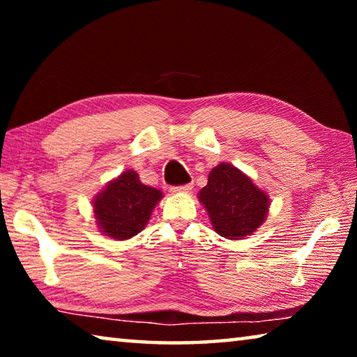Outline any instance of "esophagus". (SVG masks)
<instances>
[{"label":"esophagus","instance_id":"1","mask_svg":"<svg viewBox=\"0 0 357 357\" xmlns=\"http://www.w3.org/2000/svg\"><path fill=\"white\" fill-rule=\"evenodd\" d=\"M193 189V184L189 183V184H184V185H176V187H172V192L173 193H187L190 192Z\"/></svg>","mask_w":357,"mask_h":357}]
</instances>
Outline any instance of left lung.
<instances>
[{
    "mask_svg": "<svg viewBox=\"0 0 357 357\" xmlns=\"http://www.w3.org/2000/svg\"><path fill=\"white\" fill-rule=\"evenodd\" d=\"M198 198L215 231L233 241L257 231L269 209V197L249 176L225 162L211 170L208 184Z\"/></svg>",
    "mask_w": 357,
    "mask_h": 357,
    "instance_id": "1",
    "label": "left lung"
}]
</instances>
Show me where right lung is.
Returning <instances> with one entry per match:
<instances>
[{"mask_svg":"<svg viewBox=\"0 0 357 357\" xmlns=\"http://www.w3.org/2000/svg\"><path fill=\"white\" fill-rule=\"evenodd\" d=\"M162 192L142 184L134 170L121 173L94 198V215L100 231L108 238H134L146 227Z\"/></svg>","mask_w":357,"mask_h":357,"instance_id":"right-lung-1","label":"right lung"}]
</instances>
